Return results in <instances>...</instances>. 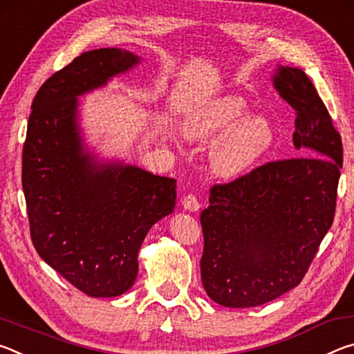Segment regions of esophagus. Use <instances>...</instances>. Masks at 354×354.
<instances>
[{"mask_svg": "<svg viewBox=\"0 0 354 354\" xmlns=\"http://www.w3.org/2000/svg\"><path fill=\"white\" fill-rule=\"evenodd\" d=\"M181 205H183V207L185 209V211H189V212H196L200 209L198 198H196L195 195H190V194L184 196L183 201H181Z\"/></svg>", "mask_w": 354, "mask_h": 354, "instance_id": "obj_1", "label": "esophagus"}]
</instances>
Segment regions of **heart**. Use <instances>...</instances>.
Listing matches in <instances>:
<instances>
[{"label": "heart", "mask_w": 354, "mask_h": 354, "mask_svg": "<svg viewBox=\"0 0 354 354\" xmlns=\"http://www.w3.org/2000/svg\"><path fill=\"white\" fill-rule=\"evenodd\" d=\"M183 134L190 142L215 139L207 151L209 170L225 181L248 175L277 139L270 120L248 113L247 101L232 93L209 100L185 113Z\"/></svg>", "instance_id": "b5f03b06"}]
</instances>
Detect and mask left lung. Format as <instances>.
<instances>
[{"instance_id":"obj_1","label":"left lung","mask_w":354,"mask_h":354,"mask_svg":"<svg viewBox=\"0 0 354 354\" xmlns=\"http://www.w3.org/2000/svg\"><path fill=\"white\" fill-rule=\"evenodd\" d=\"M273 87L297 112L301 158L215 184L201 212V281L226 308H253L297 287L333 225L342 139L303 70L279 65Z\"/></svg>"}]
</instances>
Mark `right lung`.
Instances as JSON below:
<instances>
[{
  "label": "right lung",
  "instance_id": "1",
  "mask_svg": "<svg viewBox=\"0 0 354 354\" xmlns=\"http://www.w3.org/2000/svg\"><path fill=\"white\" fill-rule=\"evenodd\" d=\"M120 48L82 53L44 82L32 101L21 184L39 256L95 298L133 287L149 227L176 205V179L123 160H98L80 124V97L133 70Z\"/></svg>",
  "mask_w": 354,
  "mask_h": 354
}]
</instances>
